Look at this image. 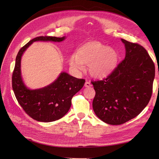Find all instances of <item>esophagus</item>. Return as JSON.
Instances as JSON below:
<instances>
[{"label":"esophagus","instance_id":"obj_1","mask_svg":"<svg viewBox=\"0 0 159 159\" xmlns=\"http://www.w3.org/2000/svg\"><path fill=\"white\" fill-rule=\"evenodd\" d=\"M84 85H85V88H89V87H91V86L92 85H91V84L89 82V81H85Z\"/></svg>","mask_w":159,"mask_h":159}]
</instances>
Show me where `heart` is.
<instances>
[{"label": "heart", "mask_w": 159, "mask_h": 159, "mask_svg": "<svg viewBox=\"0 0 159 159\" xmlns=\"http://www.w3.org/2000/svg\"><path fill=\"white\" fill-rule=\"evenodd\" d=\"M119 60L117 51L99 41L86 42L69 59L74 69L84 70V64L89 66L90 75L95 79L107 78L116 68Z\"/></svg>", "instance_id": "obj_1"}]
</instances>
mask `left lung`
I'll return each mask as SVG.
<instances>
[{"label":"left lung","mask_w":159,"mask_h":159,"mask_svg":"<svg viewBox=\"0 0 159 159\" xmlns=\"http://www.w3.org/2000/svg\"><path fill=\"white\" fill-rule=\"evenodd\" d=\"M125 57L107 78L92 81L95 91L93 109L102 121L118 125L145 109L151 99L155 67L147 50L121 39Z\"/></svg>","instance_id":"left-lung-1"}]
</instances>
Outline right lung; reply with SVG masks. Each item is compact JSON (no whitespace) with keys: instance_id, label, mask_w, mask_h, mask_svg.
<instances>
[{"instance_id":"1","label":"right lung","mask_w":159,"mask_h":159,"mask_svg":"<svg viewBox=\"0 0 159 159\" xmlns=\"http://www.w3.org/2000/svg\"><path fill=\"white\" fill-rule=\"evenodd\" d=\"M66 37L38 36L28 42L19 50L12 77V89L19 104L33 119L40 122H52L63 117L68 112L71 99L83 88L85 80L78 79L61 72L54 82L43 88L30 89L24 84L20 62L23 53L34 42H61Z\"/></svg>"}]
</instances>
